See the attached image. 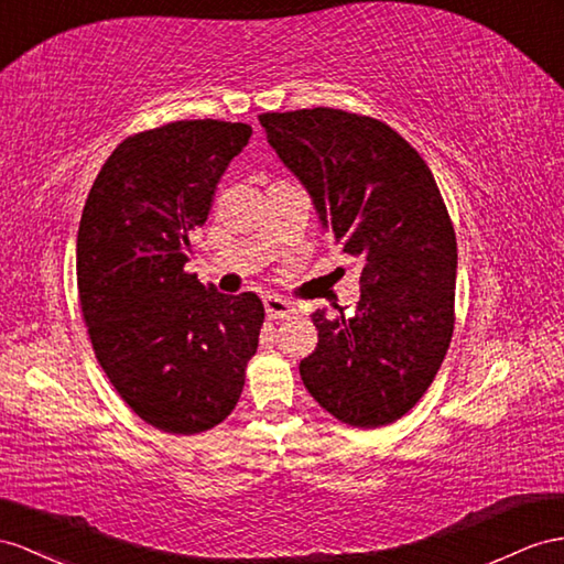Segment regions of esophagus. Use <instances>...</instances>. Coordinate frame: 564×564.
<instances>
[{"label": "esophagus", "mask_w": 564, "mask_h": 564, "mask_svg": "<svg viewBox=\"0 0 564 564\" xmlns=\"http://www.w3.org/2000/svg\"><path fill=\"white\" fill-rule=\"evenodd\" d=\"M264 310L269 319H285V316L293 314V305L279 295H267L264 297Z\"/></svg>", "instance_id": "esophagus-1"}]
</instances>
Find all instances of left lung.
<instances>
[{
    "instance_id": "8db88e82",
    "label": "left lung",
    "mask_w": 564,
    "mask_h": 564,
    "mask_svg": "<svg viewBox=\"0 0 564 564\" xmlns=\"http://www.w3.org/2000/svg\"><path fill=\"white\" fill-rule=\"evenodd\" d=\"M324 228L362 262L350 316L312 314L302 383L338 422H398L426 393L455 328L457 240L433 173L391 126L343 109L259 113Z\"/></svg>"
}]
</instances>
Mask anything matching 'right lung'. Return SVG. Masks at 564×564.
I'll return each mask as SVG.
<instances>
[{"instance_id":"obj_1","label":"right lung","mask_w":564,"mask_h":564,"mask_svg":"<svg viewBox=\"0 0 564 564\" xmlns=\"http://www.w3.org/2000/svg\"><path fill=\"white\" fill-rule=\"evenodd\" d=\"M248 123L173 121L128 135L85 199L76 276L93 350L142 422L193 436L234 412L264 305L183 267Z\"/></svg>"}]
</instances>
